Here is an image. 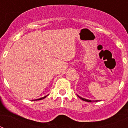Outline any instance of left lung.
Masks as SVG:
<instances>
[{
  "label": "left lung",
  "mask_w": 128,
  "mask_h": 128,
  "mask_svg": "<svg viewBox=\"0 0 128 128\" xmlns=\"http://www.w3.org/2000/svg\"><path fill=\"white\" fill-rule=\"evenodd\" d=\"M79 98H80L81 99H82V100H84V101H86V102H98V101H99V100H88V99H84V98H82L81 97H80V96H78Z\"/></svg>",
  "instance_id": "8db88e82"
}]
</instances>
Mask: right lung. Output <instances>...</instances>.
Wrapping results in <instances>:
<instances>
[{
	"label": "right lung",
	"instance_id": "right-lung-1",
	"mask_svg": "<svg viewBox=\"0 0 128 128\" xmlns=\"http://www.w3.org/2000/svg\"><path fill=\"white\" fill-rule=\"evenodd\" d=\"M47 96H48V95H47ZM47 96H45V97H44V98H40V99H35L34 100H41V99H44V98H46V97H47Z\"/></svg>",
	"mask_w": 128,
	"mask_h": 128
}]
</instances>
